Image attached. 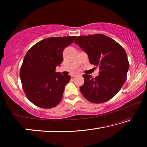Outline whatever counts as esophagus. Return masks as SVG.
Listing matches in <instances>:
<instances>
[{"mask_svg": "<svg viewBox=\"0 0 147 147\" xmlns=\"http://www.w3.org/2000/svg\"><path fill=\"white\" fill-rule=\"evenodd\" d=\"M77 75H78V74L77 73H73L71 74V76L72 77H74V76H76Z\"/></svg>", "mask_w": 147, "mask_h": 147, "instance_id": "34e87169", "label": "esophagus"}]
</instances>
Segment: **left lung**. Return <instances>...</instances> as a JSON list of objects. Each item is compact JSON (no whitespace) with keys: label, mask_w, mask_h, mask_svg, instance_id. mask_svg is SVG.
Wrapping results in <instances>:
<instances>
[{"label":"left lung","mask_w":147,"mask_h":147,"mask_svg":"<svg viewBox=\"0 0 147 147\" xmlns=\"http://www.w3.org/2000/svg\"><path fill=\"white\" fill-rule=\"evenodd\" d=\"M74 43L88 54L90 63L100 70L95 78L84 74L81 93L93 103L110 100L120 91L127 77L129 62L125 50L113 39L101 34L78 36Z\"/></svg>","instance_id":"8db88e82"}]
</instances>
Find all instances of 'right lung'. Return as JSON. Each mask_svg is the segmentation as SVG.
<instances>
[{
    "label": "right lung",
    "instance_id": "right-lung-1",
    "mask_svg": "<svg viewBox=\"0 0 147 147\" xmlns=\"http://www.w3.org/2000/svg\"><path fill=\"white\" fill-rule=\"evenodd\" d=\"M76 36L44 39L27 52L20 69L22 87L28 100L41 108L50 109L60 102L69 75L56 73L63 61V52Z\"/></svg>",
    "mask_w": 147,
    "mask_h": 147
}]
</instances>
